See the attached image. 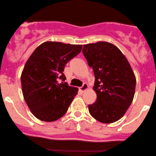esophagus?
<instances>
[{"label": "esophagus", "instance_id": "esophagus-1", "mask_svg": "<svg viewBox=\"0 0 156 156\" xmlns=\"http://www.w3.org/2000/svg\"><path fill=\"white\" fill-rule=\"evenodd\" d=\"M88 87H89L88 84H87V83H84V84H83L82 87H81L80 88V90L82 91V92H84V91L87 90Z\"/></svg>", "mask_w": 156, "mask_h": 156}]
</instances>
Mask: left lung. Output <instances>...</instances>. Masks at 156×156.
<instances>
[{"instance_id":"8db88e82","label":"left lung","mask_w":156,"mask_h":156,"mask_svg":"<svg viewBox=\"0 0 156 156\" xmlns=\"http://www.w3.org/2000/svg\"><path fill=\"white\" fill-rule=\"evenodd\" d=\"M83 54L95 77L97 101L89 105L90 115L102 123H112L125 114L134 98L136 79L124 54L105 41L84 45Z\"/></svg>"}]
</instances>
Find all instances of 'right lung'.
<instances>
[{
    "mask_svg": "<svg viewBox=\"0 0 156 156\" xmlns=\"http://www.w3.org/2000/svg\"><path fill=\"white\" fill-rule=\"evenodd\" d=\"M82 45L46 41L34 50L22 71L23 98L38 120L53 122L63 117L78 89L69 86L63 73L69 61L82 51ZM63 81L59 83L58 81Z\"/></svg>",
    "mask_w": 156,
    "mask_h": 156,
    "instance_id": "add662e5",
    "label": "right lung"
}]
</instances>
